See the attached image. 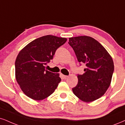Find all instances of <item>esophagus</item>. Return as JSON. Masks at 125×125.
Here are the masks:
<instances>
[{
  "label": "esophagus",
  "mask_w": 125,
  "mask_h": 125,
  "mask_svg": "<svg viewBox=\"0 0 125 125\" xmlns=\"http://www.w3.org/2000/svg\"><path fill=\"white\" fill-rule=\"evenodd\" d=\"M63 77H64V78L65 79H67L68 78V76H67V75H63Z\"/></svg>",
  "instance_id": "esophagus-1"
}]
</instances>
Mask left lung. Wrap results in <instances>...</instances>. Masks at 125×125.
<instances>
[{
    "mask_svg": "<svg viewBox=\"0 0 125 125\" xmlns=\"http://www.w3.org/2000/svg\"><path fill=\"white\" fill-rule=\"evenodd\" d=\"M78 61L86 64L84 73L78 75V82L72 88L82 101L92 102L101 97L110 86L114 70L112 58L96 40L87 36L69 38Z\"/></svg>",
    "mask_w": 125,
    "mask_h": 125,
    "instance_id": "obj_1",
    "label": "left lung"
}]
</instances>
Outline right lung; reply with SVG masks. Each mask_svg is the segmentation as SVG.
I'll list each match as a JSON object with an SVG mask.
<instances>
[{
    "mask_svg": "<svg viewBox=\"0 0 125 125\" xmlns=\"http://www.w3.org/2000/svg\"><path fill=\"white\" fill-rule=\"evenodd\" d=\"M67 38L46 35L35 39L20 52L15 62V78L24 93L35 100L47 98L61 81L58 73L45 70L55 51Z\"/></svg>",
    "mask_w": 125,
    "mask_h": 125,
    "instance_id": "add662e5",
    "label": "right lung"
}]
</instances>
